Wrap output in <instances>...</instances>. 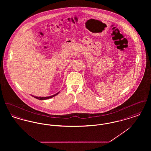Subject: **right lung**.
Returning a JSON list of instances; mask_svg holds the SVG:
<instances>
[{"instance_id": "right-lung-1", "label": "right lung", "mask_w": 151, "mask_h": 151, "mask_svg": "<svg viewBox=\"0 0 151 151\" xmlns=\"http://www.w3.org/2000/svg\"><path fill=\"white\" fill-rule=\"evenodd\" d=\"M59 93V92L57 93V94H54V95H52V96H49V97H36V96H32L33 97H34L35 98H36L37 99H38V100H47V99H50V98H52V97H54V96H55L56 95H57Z\"/></svg>"}]
</instances>
